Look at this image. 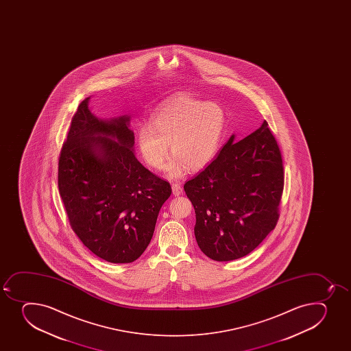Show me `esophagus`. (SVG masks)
I'll return each instance as SVG.
<instances>
[{
    "label": "esophagus",
    "mask_w": 351,
    "mask_h": 351,
    "mask_svg": "<svg viewBox=\"0 0 351 351\" xmlns=\"http://www.w3.org/2000/svg\"><path fill=\"white\" fill-rule=\"evenodd\" d=\"M171 190H173V195H178V197L183 193V189H182L181 185L178 184V183H173V184L171 185Z\"/></svg>",
    "instance_id": "34e87169"
}]
</instances>
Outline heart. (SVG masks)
Masks as SVG:
<instances>
[{
    "label": "heart",
    "instance_id": "heart-1",
    "mask_svg": "<svg viewBox=\"0 0 351 351\" xmlns=\"http://www.w3.org/2000/svg\"><path fill=\"white\" fill-rule=\"evenodd\" d=\"M226 129V113L215 103L195 98H173L160 106L151 118V125L136 132L138 152L147 166L162 169L168 151L173 156L167 171L181 176L185 170L202 169L219 152Z\"/></svg>",
    "mask_w": 351,
    "mask_h": 351
}]
</instances>
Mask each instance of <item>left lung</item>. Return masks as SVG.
I'll return each mask as SVG.
<instances>
[{
  "mask_svg": "<svg viewBox=\"0 0 351 351\" xmlns=\"http://www.w3.org/2000/svg\"><path fill=\"white\" fill-rule=\"evenodd\" d=\"M282 190L280 149L267 122L238 142L231 136L219 156L184 184L202 253L226 262L255 250L277 226Z\"/></svg>",
  "mask_w": 351,
  "mask_h": 351,
  "instance_id": "left-lung-1",
  "label": "left lung"
}]
</instances>
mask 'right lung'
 Listing matches in <instances>:
<instances>
[{
  "instance_id": "add662e5",
  "label": "right lung",
  "mask_w": 351,
  "mask_h": 351,
  "mask_svg": "<svg viewBox=\"0 0 351 351\" xmlns=\"http://www.w3.org/2000/svg\"><path fill=\"white\" fill-rule=\"evenodd\" d=\"M81 101L58 160V189L70 226L96 256L132 263L152 239L168 182L136 159L129 117L101 120Z\"/></svg>"
}]
</instances>
